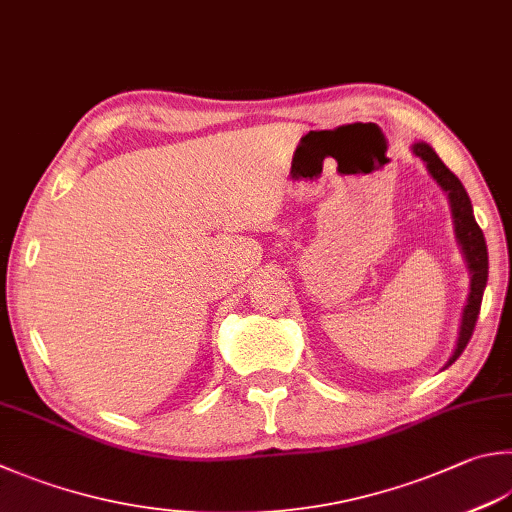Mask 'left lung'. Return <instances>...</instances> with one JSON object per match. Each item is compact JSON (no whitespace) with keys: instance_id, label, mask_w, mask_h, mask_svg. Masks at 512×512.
Instances as JSON below:
<instances>
[{"instance_id":"1","label":"left lung","mask_w":512,"mask_h":512,"mask_svg":"<svg viewBox=\"0 0 512 512\" xmlns=\"http://www.w3.org/2000/svg\"><path fill=\"white\" fill-rule=\"evenodd\" d=\"M412 151L417 153V156L423 162H426V167L432 173V178L439 182L441 189L446 191L448 198H450L452 218H455L457 240H459L461 249H464V256L468 260V267H470V274H472L470 276L468 305L464 310V318H461V332H459L457 350L448 361V365H450V363H455L461 356V352L466 350L470 336H472V332H475L479 310H481V298H484V289H486V281H488V249H486L484 231H481L475 216H472L470 198L466 194L464 185H461V180L446 165H443L437 153L432 151L430 144L417 142L412 147Z\"/></svg>"}]
</instances>
